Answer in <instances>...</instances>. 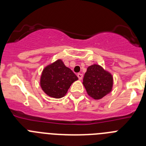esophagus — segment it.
I'll use <instances>...</instances> for the list:
<instances>
[{"instance_id": "obj_1", "label": "esophagus", "mask_w": 146, "mask_h": 146, "mask_svg": "<svg viewBox=\"0 0 146 146\" xmlns=\"http://www.w3.org/2000/svg\"><path fill=\"white\" fill-rule=\"evenodd\" d=\"M77 77H78L79 80H82V77H83V76H82V74H80V73H79V74H77Z\"/></svg>"}]
</instances>
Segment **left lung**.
<instances>
[{
	"label": "left lung",
	"instance_id": "8db88e82",
	"mask_svg": "<svg viewBox=\"0 0 146 146\" xmlns=\"http://www.w3.org/2000/svg\"><path fill=\"white\" fill-rule=\"evenodd\" d=\"M82 84L89 96L94 99H100L112 91L113 78L101 66L94 64L88 67Z\"/></svg>",
	"mask_w": 146,
	"mask_h": 146
}]
</instances>
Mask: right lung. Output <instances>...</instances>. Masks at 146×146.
<instances>
[{
	"label": "right lung",
	"instance_id": "add662e5",
	"mask_svg": "<svg viewBox=\"0 0 146 146\" xmlns=\"http://www.w3.org/2000/svg\"><path fill=\"white\" fill-rule=\"evenodd\" d=\"M77 80L74 72L58 59L43 69L40 86L49 96L59 99L65 96L71 85Z\"/></svg>",
	"mask_w": 146,
	"mask_h": 146
}]
</instances>
